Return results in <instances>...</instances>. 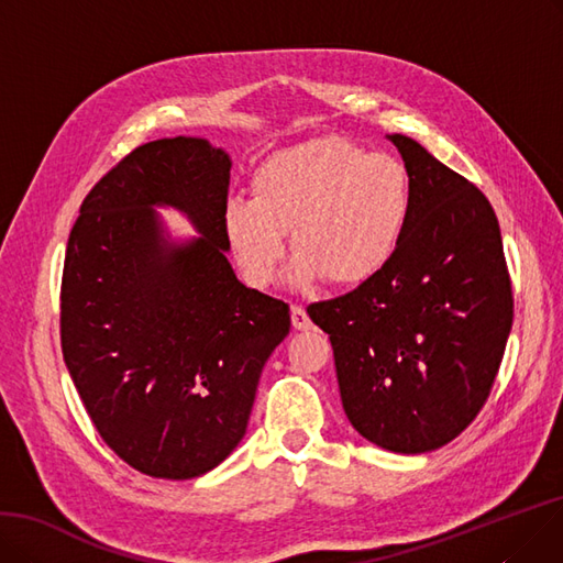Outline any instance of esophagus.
Instances as JSON below:
<instances>
[{
  "label": "esophagus",
  "instance_id": "obj_1",
  "mask_svg": "<svg viewBox=\"0 0 563 563\" xmlns=\"http://www.w3.org/2000/svg\"><path fill=\"white\" fill-rule=\"evenodd\" d=\"M290 323H294L296 330H309L311 328V321L307 317V311L300 305L290 307Z\"/></svg>",
  "mask_w": 563,
  "mask_h": 563
}]
</instances>
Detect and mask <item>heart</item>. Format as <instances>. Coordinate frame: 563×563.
<instances>
[{"mask_svg": "<svg viewBox=\"0 0 563 563\" xmlns=\"http://www.w3.org/2000/svg\"><path fill=\"white\" fill-rule=\"evenodd\" d=\"M411 175L397 156L328 136L284 147L254 170L252 198H233L223 231L254 286H273L294 238L290 284L323 277L357 286L384 269L407 235Z\"/></svg>", "mask_w": 563, "mask_h": 563, "instance_id": "obj_1", "label": "heart"}]
</instances>
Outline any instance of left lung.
Instances as JSON below:
<instances>
[{
    "label": "left lung",
    "instance_id": "8db88e82",
    "mask_svg": "<svg viewBox=\"0 0 563 563\" xmlns=\"http://www.w3.org/2000/svg\"><path fill=\"white\" fill-rule=\"evenodd\" d=\"M413 212L393 261L346 296L307 307L330 334L342 407L390 453H430L478 416L512 325L497 214L474 185L401 133Z\"/></svg>",
    "mask_w": 563,
    "mask_h": 563
}]
</instances>
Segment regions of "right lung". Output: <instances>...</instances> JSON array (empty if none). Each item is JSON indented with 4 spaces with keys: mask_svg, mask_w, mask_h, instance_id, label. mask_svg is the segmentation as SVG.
<instances>
[{
    "mask_svg": "<svg viewBox=\"0 0 563 563\" xmlns=\"http://www.w3.org/2000/svg\"><path fill=\"white\" fill-rule=\"evenodd\" d=\"M231 156L206 139L133 150L87 194L66 244L62 353L101 439L152 478L187 481L246 432L288 305L227 258ZM156 207L199 233L173 239Z\"/></svg>",
    "mask_w": 563,
    "mask_h": 563,
    "instance_id": "add662e5",
    "label": "right lung"
}]
</instances>
